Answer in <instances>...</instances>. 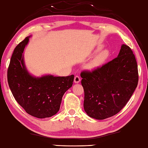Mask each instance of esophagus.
<instances>
[{"instance_id": "esophagus-1", "label": "esophagus", "mask_w": 148, "mask_h": 148, "mask_svg": "<svg viewBox=\"0 0 148 148\" xmlns=\"http://www.w3.org/2000/svg\"><path fill=\"white\" fill-rule=\"evenodd\" d=\"M81 81V79H80V77L78 76H76L74 77V82L75 84H77L79 83V82Z\"/></svg>"}]
</instances>
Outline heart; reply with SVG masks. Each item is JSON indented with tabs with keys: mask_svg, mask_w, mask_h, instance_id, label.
Listing matches in <instances>:
<instances>
[{
	"mask_svg": "<svg viewBox=\"0 0 148 148\" xmlns=\"http://www.w3.org/2000/svg\"><path fill=\"white\" fill-rule=\"evenodd\" d=\"M102 49V46H99L95 50V53H98ZM110 56V53L108 49H104L102 51L101 53L98 54V56L92 60L91 63L89 65V68L90 69H96L99 67L101 66L102 64H104Z\"/></svg>",
	"mask_w": 148,
	"mask_h": 148,
	"instance_id": "1",
	"label": "heart"
}]
</instances>
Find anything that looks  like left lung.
Here are the masks:
<instances>
[{
	"label": "left lung",
	"mask_w": 148,
	"mask_h": 148,
	"mask_svg": "<svg viewBox=\"0 0 148 148\" xmlns=\"http://www.w3.org/2000/svg\"><path fill=\"white\" fill-rule=\"evenodd\" d=\"M84 108L89 117L104 119L121 111L129 101L138 82L133 52L123 44L116 58L92 71H83Z\"/></svg>",
	"instance_id": "1"
}]
</instances>
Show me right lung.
<instances>
[{
  "instance_id": "right-lung-1",
  "label": "right lung",
  "mask_w": 148,
  "mask_h": 148,
  "mask_svg": "<svg viewBox=\"0 0 148 148\" xmlns=\"http://www.w3.org/2000/svg\"><path fill=\"white\" fill-rule=\"evenodd\" d=\"M30 36L14 49L8 69V82L16 101L27 114L38 118L56 114L64 92L72 87L74 75L35 77L29 74L24 62L23 53Z\"/></svg>"
}]
</instances>
